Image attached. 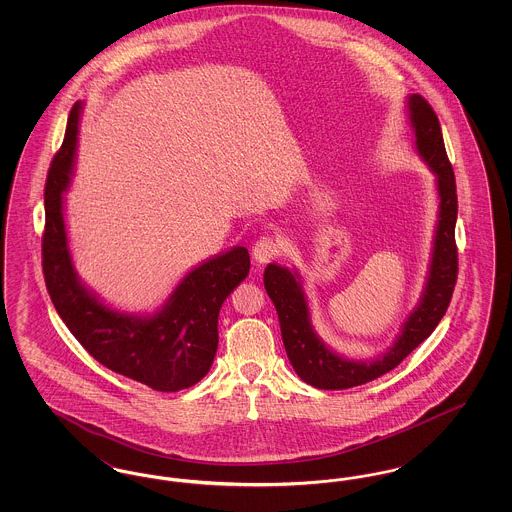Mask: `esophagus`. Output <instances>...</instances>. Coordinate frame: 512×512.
Returning <instances> with one entry per match:
<instances>
[{"mask_svg": "<svg viewBox=\"0 0 512 512\" xmlns=\"http://www.w3.org/2000/svg\"><path fill=\"white\" fill-rule=\"evenodd\" d=\"M282 251V244L274 236H261L255 245H253V257L259 263H267L270 259L278 257Z\"/></svg>", "mask_w": 512, "mask_h": 512, "instance_id": "obj_1", "label": "esophagus"}]
</instances>
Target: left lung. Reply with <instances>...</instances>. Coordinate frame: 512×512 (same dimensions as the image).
Masks as SVG:
<instances>
[{
    "mask_svg": "<svg viewBox=\"0 0 512 512\" xmlns=\"http://www.w3.org/2000/svg\"><path fill=\"white\" fill-rule=\"evenodd\" d=\"M409 117L416 136V149L428 167L438 176L439 220L434 242L430 276L420 305L403 324V332L382 357L370 363L347 361L332 353L313 332L307 301L297 274L288 268L268 265L265 290L272 299L282 340L297 376L318 390H347L384 376L399 365L413 349L426 340L445 315L459 274V257L455 244L457 224V184L455 172L445 153L438 115L432 105L413 94L409 98Z\"/></svg>",
    "mask_w": 512,
    "mask_h": 512,
    "instance_id": "8db88e82",
    "label": "left lung"
}]
</instances>
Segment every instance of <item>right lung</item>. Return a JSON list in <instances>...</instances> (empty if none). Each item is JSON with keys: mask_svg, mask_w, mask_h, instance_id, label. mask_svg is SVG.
<instances>
[{"mask_svg": "<svg viewBox=\"0 0 512 512\" xmlns=\"http://www.w3.org/2000/svg\"><path fill=\"white\" fill-rule=\"evenodd\" d=\"M80 103H74L65 140L46 180L42 268L55 311L80 345L109 370L151 390L180 391L197 384L213 365L224 299L249 274L245 247L194 268L153 317L111 311L76 278L63 222V192L73 169Z\"/></svg>", "mask_w": 512, "mask_h": 512, "instance_id": "1", "label": "right lung"}]
</instances>
